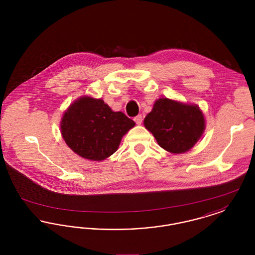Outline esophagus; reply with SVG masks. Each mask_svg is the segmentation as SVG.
I'll use <instances>...</instances> for the list:
<instances>
[{
    "mask_svg": "<svg viewBox=\"0 0 255 255\" xmlns=\"http://www.w3.org/2000/svg\"><path fill=\"white\" fill-rule=\"evenodd\" d=\"M133 121H134V122H135L137 125L141 124V122H142V117H141V115H138V116H136L135 118H133Z\"/></svg>",
    "mask_w": 255,
    "mask_h": 255,
    "instance_id": "1",
    "label": "esophagus"
}]
</instances>
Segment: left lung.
<instances>
[{
  "label": "left lung",
  "instance_id": "obj_1",
  "mask_svg": "<svg viewBox=\"0 0 255 255\" xmlns=\"http://www.w3.org/2000/svg\"><path fill=\"white\" fill-rule=\"evenodd\" d=\"M144 126L161 148L173 154H182L189 151L200 139L206 121L197 105L162 97L146 116Z\"/></svg>",
  "mask_w": 255,
  "mask_h": 255
}]
</instances>
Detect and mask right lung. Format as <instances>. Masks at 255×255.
I'll list each match as a JSON object with an SVG mask.
<instances>
[{
  "instance_id": "add662e5",
  "label": "right lung",
  "mask_w": 255,
  "mask_h": 255,
  "mask_svg": "<svg viewBox=\"0 0 255 255\" xmlns=\"http://www.w3.org/2000/svg\"><path fill=\"white\" fill-rule=\"evenodd\" d=\"M134 125L102 99L82 97L65 112L60 126L65 142L74 153L87 159L103 160L118 150L122 136Z\"/></svg>"
}]
</instances>
